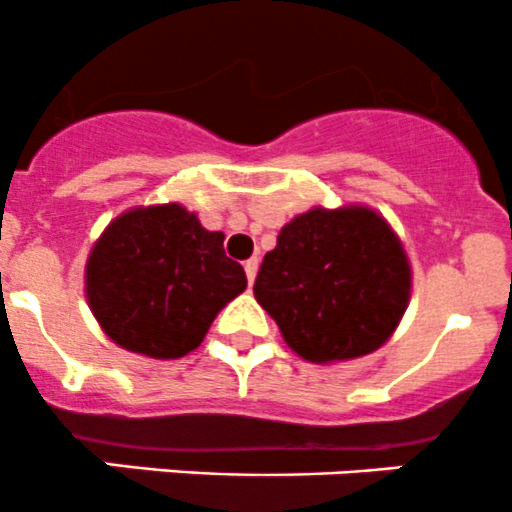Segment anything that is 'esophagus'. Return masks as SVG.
<instances>
[{"label":"esophagus","mask_w":512,"mask_h":512,"mask_svg":"<svg viewBox=\"0 0 512 512\" xmlns=\"http://www.w3.org/2000/svg\"><path fill=\"white\" fill-rule=\"evenodd\" d=\"M244 271H246V278H249V283H254L256 271H258V258H249V261L244 263Z\"/></svg>","instance_id":"1"}]
</instances>
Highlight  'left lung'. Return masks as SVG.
<instances>
[{"instance_id":"obj_1","label":"left lung","mask_w":512,"mask_h":512,"mask_svg":"<svg viewBox=\"0 0 512 512\" xmlns=\"http://www.w3.org/2000/svg\"><path fill=\"white\" fill-rule=\"evenodd\" d=\"M411 283L401 239L381 214L316 206L283 226L254 296L298 356L333 363L368 356L393 336Z\"/></svg>"}]
</instances>
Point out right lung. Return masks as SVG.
Here are the masks:
<instances>
[{
  "label": "right lung",
  "instance_id": "add662e5",
  "mask_svg": "<svg viewBox=\"0 0 512 512\" xmlns=\"http://www.w3.org/2000/svg\"><path fill=\"white\" fill-rule=\"evenodd\" d=\"M86 301L116 346L181 358L201 346L221 308L246 288L224 234L206 231L181 204L136 206L116 216L86 258Z\"/></svg>",
  "mask_w": 512,
  "mask_h": 512
}]
</instances>
